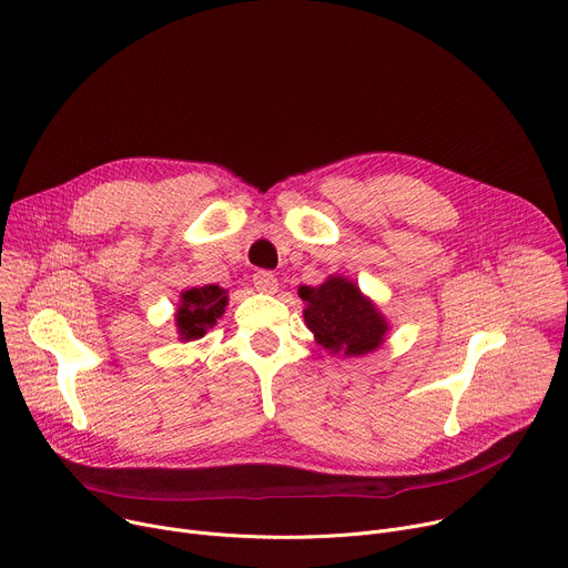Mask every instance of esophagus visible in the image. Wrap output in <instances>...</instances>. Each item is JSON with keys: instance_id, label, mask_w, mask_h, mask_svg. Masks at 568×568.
Segmentation results:
<instances>
[{"instance_id": "1", "label": "esophagus", "mask_w": 568, "mask_h": 568, "mask_svg": "<svg viewBox=\"0 0 568 568\" xmlns=\"http://www.w3.org/2000/svg\"><path fill=\"white\" fill-rule=\"evenodd\" d=\"M252 282H254V288L261 291V293H275L277 291V277L271 273V271H256L252 275Z\"/></svg>"}]
</instances>
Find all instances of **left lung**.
<instances>
[{
    "instance_id": "8db88e82",
    "label": "left lung",
    "mask_w": 568,
    "mask_h": 568,
    "mask_svg": "<svg viewBox=\"0 0 568 568\" xmlns=\"http://www.w3.org/2000/svg\"><path fill=\"white\" fill-rule=\"evenodd\" d=\"M300 297L307 302V327L327 351L359 357L384 341V318L353 282L329 277L318 288L302 286Z\"/></svg>"
}]
</instances>
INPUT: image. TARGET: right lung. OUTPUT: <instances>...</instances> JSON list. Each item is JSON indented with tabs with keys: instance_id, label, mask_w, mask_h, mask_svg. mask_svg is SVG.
I'll return each mask as SVG.
<instances>
[{
	"instance_id": "obj_1",
	"label": "right lung",
	"mask_w": 568,
	"mask_h": 568,
	"mask_svg": "<svg viewBox=\"0 0 568 568\" xmlns=\"http://www.w3.org/2000/svg\"><path fill=\"white\" fill-rule=\"evenodd\" d=\"M227 304V295L221 286L209 284L200 288H191L182 295V304L178 310V329L184 341H195L206 334L209 327L215 325V321L223 316V310Z\"/></svg>"
}]
</instances>
